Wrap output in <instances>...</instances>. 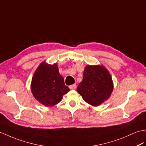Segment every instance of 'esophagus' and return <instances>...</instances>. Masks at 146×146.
<instances>
[{"mask_svg": "<svg viewBox=\"0 0 146 146\" xmlns=\"http://www.w3.org/2000/svg\"><path fill=\"white\" fill-rule=\"evenodd\" d=\"M76 87H77L76 84L71 85H70V86H69V88H70V90H74V89H76Z\"/></svg>", "mask_w": 146, "mask_h": 146, "instance_id": "obj_1", "label": "esophagus"}]
</instances>
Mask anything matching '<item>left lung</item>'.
Here are the masks:
<instances>
[{
	"label": "left lung",
	"mask_w": 146,
	"mask_h": 146,
	"mask_svg": "<svg viewBox=\"0 0 146 146\" xmlns=\"http://www.w3.org/2000/svg\"><path fill=\"white\" fill-rule=\"evenodd\" d=\"M113 88L111 76L104 66L87 65L77 91L87 104L98 106L110 98Z\"/></svg>",
	"instance_id": "obj_1"
}]
</instances>
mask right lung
Here are the masks:
<instances>
[{
    "instance_id": "add662e5",
    "label": "right lung",
    "mask_w": 146,
    "mask_h": 146,
    "mask_svg": "<svg viewBox=\"0 0 146 146\" xmlns=\"http://www.w3.org/2000/svg\"><path fill=\"white\" fill-rule=\"evenodd\" d=\"M30 87L34 98L47 107L59 104L63 95L70 90L59 74L57 63L49 64L46 61L42 62L35 70Z\"/></svg>"
}]
</instances>
